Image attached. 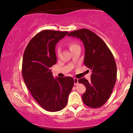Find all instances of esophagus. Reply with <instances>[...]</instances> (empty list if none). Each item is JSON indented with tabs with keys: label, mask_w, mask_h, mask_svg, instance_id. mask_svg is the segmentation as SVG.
<instances>
[{
	"label": "esophagus",
	"mask_w": 133,
	"mask_h": 133,
	"mask_svg": "<svg viewBox=\"0 0 133 133\" xmlns=\"http://www.w3.org/2000/svg\"><path fill=\"white\" fill-rule=\"evenodd\" d=\"M74 85H77L78 84V79L77 78H74Z\"/></svg>",
	"instance_id": "1"
}]
</instances>
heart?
I'll return each mask as SVG.
<instances>
[{
  "label": "heart",
  "instance_id": "1",
  "mask_svg": "<svg viewBox=\"0 0 133 133\" xmlns=\"http://www.w3.org/2000/svg\"><path fill=\"white\" fill-rule=\"evenodd\" d=\"M67 46H68V47L69 48L70 50L71 51L74 50V49H75L77 48L80 47L79 45H78V44L76 41H74V40L70 41V42L67 44ZM59 51H60L59 48H58V49H57V54L58 55L59 54Z\"/></svg>",
  "mask_w": 133,
  "mask_h": 133
}]
</instances>
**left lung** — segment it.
<instances>
[{"label":"left lung","instance_id":"obj_1","mask_svg":"<svg viewBox=\"0 0 133 133\" xmlns=\"http://www.w3.org/2000/svg\"><path fill=\"white\" fill-rule=\"evenodd\" d=\"M69 36L79 38L84 45V64L92 72L91 81L78 80L85 86L83 102L91 108H99L107 101L112 92L117 78L115 59L102 39L87 29L70 32Z\"/></svg>","mask_w":133,"mask_h":133}]
</instances>
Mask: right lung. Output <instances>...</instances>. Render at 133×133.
I'll list each match as a JSON object with an SVG mask.
<instances>
[{
    "label": "right lung",
    "instance_id": "right-lung-1",
    "mask_svg": "<svg viewBox=\"0 0 133 133\" xmlns=\"http://www.w3.org/2000/svg\"><path fill=\"white\" fill-rule=\"evenodd\" d=\"M68 33L52 30L41 31L31 39L23 54V80L35 100L48 111L63 109L74 86L72 77L55 79L51 70L57 61L56 44Z\"/></svg>",
    "mask_w": 133,
    "mask_h": 133
}]
</instances>
